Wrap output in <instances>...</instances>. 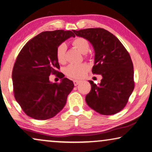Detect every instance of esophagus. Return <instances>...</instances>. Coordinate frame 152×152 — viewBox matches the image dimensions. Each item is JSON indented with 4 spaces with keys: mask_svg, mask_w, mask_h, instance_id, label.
I'll return each mask as SVG.
<instances>
[{
    "mask_svg": "<svg viewBox=\"0 0 152 152\" xmlns=\"http://www.w3.org/2000/svg\"><path fill=\"white\" fill-rule=\"evenodd\" d=\"M80 81H78V80H74L73 81V83H74V86H77V85H79V83H80Z\"/></svg>",
    "mask_w": 152,
    "mask_h": 152,
    "instance_id": "1",
    "label": "esophagus"
}]
</instances>
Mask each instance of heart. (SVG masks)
Returning <instances> with one entry per match:
<instances>
[{
    "label": "heart",
    "mask_w": 152,
    "mask_h": 152,
    "mask_svg": "<svg viewBox=\"0 0 152 152\" xmlns=\"http://www.w3.org/2000/svg\"><path fill=\"white\" fill-rule=\"evenodd\" d=\"M74 47L78 50L82 54H86L89 51V44L86 38L82 37H77L71 41ZM66 46L64 44H61L58 46L56 52V59L59 63L63 64L65 62ZM88 56L86 55V57ZM89 70V66L86 63L70 64L64 69V73L69 77L73 79H79L85 75Z\"/></svg>",
    "instance_id": "1"
}]
</instances>
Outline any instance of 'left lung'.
<instances>
[{
	"instance_id": "obj_1",
	"label": "left lung",
	"mask_w": 152,
	"mask_h": 152,
	"mask_svg": "<svg viewBox=\"0 0 152 152\" xmlns=\"http://www.w3.org/2000/svg\"><path fill=\"white\" fill-rule=\"evenodd\" d=\"M73 31L92 44L95 50L92 73L102 76L98 86L89 81L91 89L86 97L87 104L103 115L119 113L126 105L135 88L130 54L115 36L103 28Z\"/></svg>"
}]
</instances>
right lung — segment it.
Returning a JSON list of instances; mask_svg holds the SVG:
<instances>
[{"label":"right lung","instance_id":"right-lung-1","mask_svg":"<svg viewBox=\"0 0 152 152\" xmlns=\"http://www.w3.org/2000/svg\"><path fill=\"white\" fill-rule=\"evenodd\" d=\"M71 36L75 37L71 31H43L27 42L17 56L12 72L14 96L29 117L53 118L65 105L74 84L58 71L56 52ZM57 74L61 81L51 83L49 76Z\"/></svg>","mask_w":152,"mask_h":152}]
</instances>
